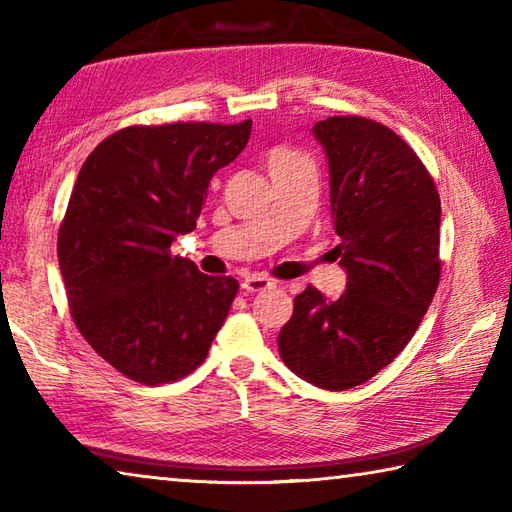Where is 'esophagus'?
Masks as SVG:
<instances>
[{
    "instance_id": "esophagus-1",
    "label": "esophagus",
    "mask_w": 512,
    "mask_h": 512,
    "mask_svg": "<svg viewBox=\"0 0 512 512\" xmlns=\"http://www.w3.org/2000/svg\"><path fill=\"white\" fill-rule=\"evenodd\" d=\"M271 287H275V282L266 275H248L246 280L241 282V289H244L246 293H257V291H264V289H271Z\"/></svg>"
}]
</instances>
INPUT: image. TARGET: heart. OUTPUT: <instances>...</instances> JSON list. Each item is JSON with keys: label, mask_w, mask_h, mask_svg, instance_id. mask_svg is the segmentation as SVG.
<instances>
[{"label": "heart", "mask_w": 512, "mask_h": 512, "mask_svg": "<svg viewBox=\"0 0 512 512\" xmlns=\"http://www.w3.org/2000/svg\"><path fill=\"white\" fill-rule=\"evenodd\" d=\"M277 153H287V151H275V153H273V155H277Z\"/></svg>", "instance_id": "heart-1"}]
</instances>
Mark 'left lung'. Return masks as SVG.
Listing matches in <instances>:
<instances>
[{"instance_id":"1","label":"left lung","mask_w":512,"mask_h":512,"mask_svg":"<svg viewBox=\"0 0 512 512\" xmlns=\"http://www.w3.org/2000/svg\"><path fill=\"white\" fill-rule=\"evenodd\" d=\"M329 162V201L348 287L293 300L277 336L289 370L325 391H348L386 368L420 327L440 282V196L431 173L391 128L366 117L314 126Z\"/></svg>"}]
</instances>
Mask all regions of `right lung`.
<instances>
[{
  "instance_id": "right-lung-1",
  "label": "right lung",
  "mask_w": 512,
  "mask_h": 512,
  "mask_svg": "<svg viewBox=\"0 0 512 512\" xmlns=\"http://www.w3.org/2000/svg\"><path fill=\"white\" fill-rule=\"evenodd\" d=\"M253 121H173L108 135L76 178L58 228V264L92 350L144 386L205 361L239 282L173 257L196 228L216 171L246 149Z\"/></svg>"
}]
</instances>
